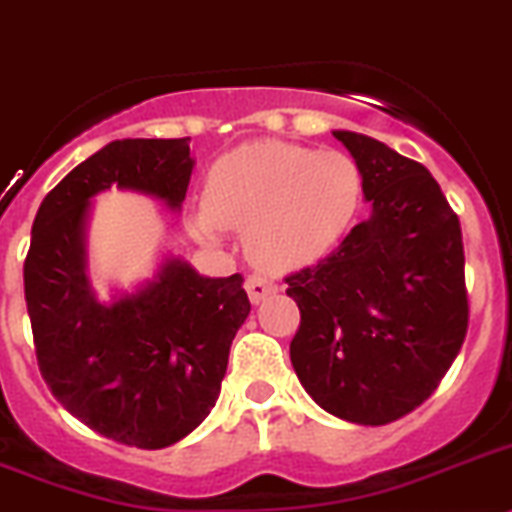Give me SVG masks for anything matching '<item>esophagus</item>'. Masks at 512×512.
Returning a JSON list of instances; mask_svg holds the SVG:
<instances>
[{
	"label": "esophagus",
	"instance_id": "34e87169",
	"mask_svg": "<svg viewBox=\"0 0 512 512\" xmlns=\"http://www.w3.org/2000/svg\"><path fill=\"white\" fill-rule=\"evenodd\" d=\"M244 289H247L249 299H252V302L257 304V302H263L265 296L276 294L278 286L273 281H268V278H265V276H260V273H252V276H247V283H244Z\"/></svg>",
	"mask_w": 512,
	"mask_h": 512
}]
</instances>
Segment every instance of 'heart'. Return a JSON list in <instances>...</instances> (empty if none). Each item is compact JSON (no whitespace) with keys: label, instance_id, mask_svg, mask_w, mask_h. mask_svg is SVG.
I'll return each mask as SVG.
<instances>
[{"label":"heart","instance_id":"obj_1","mask_svg":"<svg viewBox=\"0 0 512 512\" xmlns=\"http://www.w3.org/2000/svg\"><path fill=\"white\" fill-rule=\"evenodd\" d=\"M364 200L362 166L341 150L255 143L216 161L197 218L247 229V247L268 268H302L338 247Z\"/></svg>","mask_w":512,"mask_h":512}]
</instances>
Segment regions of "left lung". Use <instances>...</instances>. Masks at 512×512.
Wrapping results in <instances>:
<instances>
[{
    "mask_svg": "<svg viewBox=\"0 0 512 512\" xmlns=\"http://www.w3.org/2000/svg\"><path fill=\"white\" fill-rule=\"evenodd\" d=\"M362 166L369 218L283 281L299 307L291 364L322 409L380 427L435 393L468 330L461 221L419 161L333 132Z\"/></svg>",
    "mask_w": 512,
    "mask_h": 512,
    "instance_id": "8db88e82",
    "label": "left lung"
}]
</instances>
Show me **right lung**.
<instances>
[{
	"label": "right lung",
	"mask_w": 512,
	"mask_h": 512,
	"mask_svg": "<svg viewBox=\"0 0 512 512\" xmlns=\"http://www.w3.org/2000/svg\"><path fill=\"white\" fill-rule=\"evenodd\" d=\"M190 137L103 145L44 197L23 265L38 369L64 409L93 432L158 450L216 406L236 330L249 315L242 273L203 278L169 260L153 283L101 304L85 278L83 223L109 187L176 208L192 174Z\"/></svg>",
	"instance_id": "obj_1"
}]
</instances>
